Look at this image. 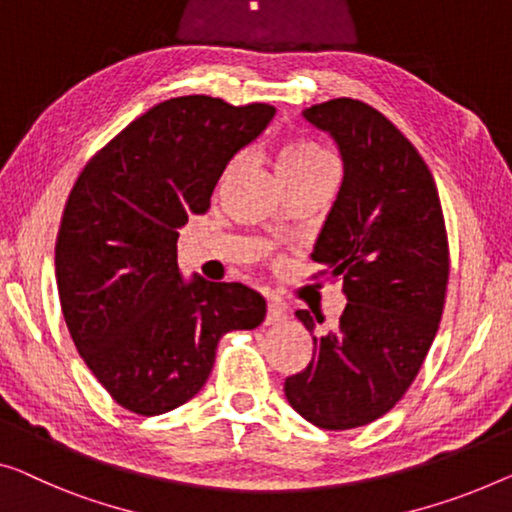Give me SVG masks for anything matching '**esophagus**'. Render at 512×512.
Segmentation results:
<instances>
[{
    "instance_id": "34e87169",
    "label": "esophagus",
    "mask_w": 512,
    "mask_h": 512,
    "mask_svg": "<svg viewBox=\"0 0 512 512\" xmlns=\"http://www.w3.org/2000/svg\"><path fill=\"white\" fill-rule=\"evenodd\" d=\"M285 305L278 301H269V310H266V326H276L285 322Z\"/></svg>"
}]
</instances>
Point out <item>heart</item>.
I'll return each instance as SVG.
<instances>
[{"label":"heart","mask_w":512,"mask_h":512,"mask_svg":"<svg viewBox=\"0 0 512 512\" xmlns=\"http://www.w3.org/2000/svg\"><path fill=\"white\" fill-rule=\"evenodd\" d=\"M324 163H331V156L326 154L322 147H317V144L312 142H292L287 144L285 149L280 151L278 156V170L280 172H303V170H312V167L317 165H324ZM239 165L234 160L230 165V172L234 167Z\"/></svg>","instance_id":"1"}]
</instances>
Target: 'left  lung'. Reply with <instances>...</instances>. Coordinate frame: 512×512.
I'll use <instances>...</instances> for the list:
<instances>
[{
  "label": "left lung",
  "instance_id": "obj_1",
  "mask_svg": "<svg viewBox=\"0 0 512 512\" xmlns=\"http://www.w3.org/2000/svg\"><path fill=\"white\" fill-rule=\"evenodd\" d=\"M303 117L342 158L310 257L342 280L347 305L322 335L308 310H296L315 349L308 368L285 379V395L312 425L352 430L391 411L430 352L448 285L446 225L425 160L384 114L335 98Z\"/></svg>",
  "mask_w": 512,
  "mask_h": 512
}]
</instances>
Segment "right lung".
Returning a JSON list of instances; mask_svg holds the SVG:
<instances>
[{
  "mask_svg": "<svg viewBox=\"0 0 512 512\" xmlns=\"http://www.w3.org/2000/svg\"><path fill=\"white\" fill-rule=\"evenodd\" d=\"M273 114L266 103L170 98L98 151L68 195L55 246L61 312L87 368L128 411L158 416L195 398L220 338L264 322L255 289L183 278L177 239Z\"/></svg>",
  "mask_w": 512,
  "mask_h": 512,
  "instance_id": "obj_1",
  "label": "right lung"
}]
</instances>
